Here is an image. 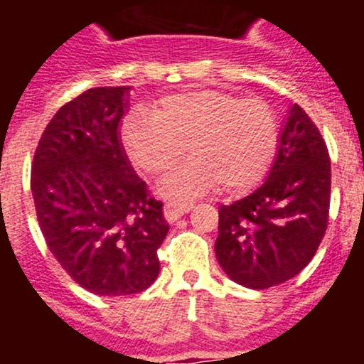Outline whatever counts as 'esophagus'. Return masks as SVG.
<instances>
[{"mask_svg":"<svg viewBox=\"0 0 364 364\" xmlns=\"http://www.w3.org/2000/svg\"><path fill=\"white\" fill-rule=\"evenodd\" d=\"M193 205L189 202H167L164 205V217H166L167 222H176L180 217H184Z\"/></svg>","mask_w":364,"mask_h":364,"instance_id":"1","label":"esophagus"}]
</instances>
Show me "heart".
I'll list each match as a JSON object with an SVG mask.
<instances>
[{
	"instance_id": "b5f03b06",
	"label": "heart",
	"mask_w": 364,
	"mask_h": 364,
	"mask_svg": "<svg viewBox=\"0 0 364 364\" xmlns=\"http://www.w3.org/2000/svg\"><path fill=\"white\" fill-rule=\"evenodd\" d=\"M122 146L138 171L160 175L186 154L193 159L164 176L160 195L186 198L217 188L240 193L264 178L279 146L277 117L260 100L198 89L136 109L122 125Z\"/></svg>"
}]
</instances>
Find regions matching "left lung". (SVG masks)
I'll list each match as a JSON object with an SVG mask.
<instances>
[{
    "label": "left lung",
    "mask_w": 364,
    "mask_h": 364,
    "mask_svg": "<svg viewBox=\"0 0 364 364\" xmlns=\"http://www.w3.org/2000/svg\"><path fill=\"white\" fill-rule=\"evenodd\" d=\"M330 188L326 144L294 104L264 184L218 210L215 255L228 277L266 290L301 273L326 233Z\"/></svg>",
    "instance_id": "left-lung-1"
}]
</instances>
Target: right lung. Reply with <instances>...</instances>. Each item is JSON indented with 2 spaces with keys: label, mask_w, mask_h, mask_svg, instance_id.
I'll list each match as a JSON object with an SVG mask.
<instances>
[{
  "label": "right lung",
  "mask_w": 364,
  "mask_h": 364,
  "mask_svg": "<svg viewBox=\"0 0 364 364\" xmlns=\"http://www.w3.org/2000/svg\"><path fill=\"white\" fill-rule=\"evenodd\" d=\"M131 87H95L58 109L32 162L38 222L73 281L104 297L144 291L169 224L120 138Z\"/></svg>",
  "instance_id": "add662e5"
}]
</instances>
